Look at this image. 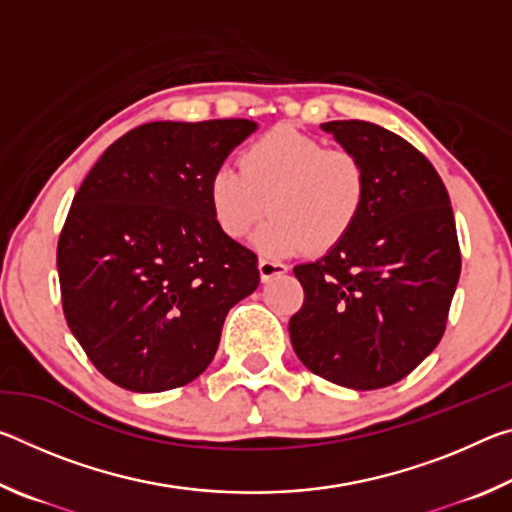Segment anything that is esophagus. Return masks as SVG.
Masks as SVG:
<instances>
[{"instance_id":"34e87169","label":"esophagus","mask_w":512,"mask_h":512,"mask_svg":"<svg viewBox=\"0 0 512 512\" xmlns=\"http://www.w3.org/2000/svg\"><path fill=\"white\" fill-rule=\"evenodd\" d=\"M259 277H262V282L273 280L277 275H284L289 271L287 264L282 262H275V259H259Z\"/></svg>"}]
</instances>
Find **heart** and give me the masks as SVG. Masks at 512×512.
<instances>
[{
  "label": "heart",
  "mask_w": 512,
  "mask_h": 512,
  "mask_svg": "<svg viewBox=\"0 0 512 512\" xmlns=\"http://www.w3.org/2000/svg\"><path fill=\"white\" fill-rule=\"evenodd\" d=\"M368 194L366 167L357 153L329 149L293 126H275L239 155V169L221 164L207 180V201L230 239L257 232L264 255L282 257L311 246H339L361 219Z\"/></svg>",
  "instance_id": "heart-1"
}]
</instances>
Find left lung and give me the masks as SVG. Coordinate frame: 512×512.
I'll return each instance as SVG.
<instances>
[{"instance_id": "8db88e82", "label": "left lung", "mask_w": 512, "mask_h": 512, "mask_svg": "<svg viewBox=\"0 0 512 512\" xmlns=\"http://www.w3.org/2000/svg\"><path fill=\"white\" fill-rule=\"evenodd\" d=\"M368 176L361 219L339 246L293 273L305 302L289 320L298 359L332 384L375 391L404 379L443 339L461 250L438 171L370 121L320 126Z\"/></svg>"}]
</instances>
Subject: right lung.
I'll list each match as a JSON object with an SVG mask.
<instances>
[{
    "mask_svg": "<svg viewBox=\"0 0 512 512\" xmlns=\"http://www.w3.org/2000/svg\"><path fill=\"white\" fill-rule=\"evenodd\" d=\"M250 119L151 121L110 144L58 239L67 325L103 377L133 393L210 366L228 311L257 289V255L225 237L207 180Z\"/></svg>",
    "mask_w": 512,
    "mask_h": 512,
    "instance_id": "add662e5",
    "label": "right lung"
}]
</instances>
